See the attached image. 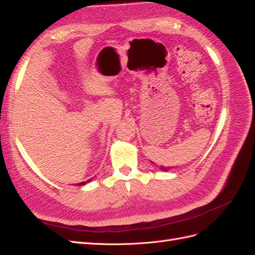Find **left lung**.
I'll list each match as a JSON object with an SVG mask.
<instances>
[{"label":"left lung","mask_w":255,"mask_h":255,"mask_svg":"<svg viewBox=\"0 0 255 255\" xmlns=\"http://www.w3.org/2000/svg\"><path fill=\"white\" fill-rule=\"evenodd\" d=\"M160 169H161V170H164V171H168L169 169H170V167H164V166H160Z\"/></svg>","instance_id":"8db88e82"}]
</instances>
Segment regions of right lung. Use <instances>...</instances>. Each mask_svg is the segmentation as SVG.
Segmentation results:
<instances>
[{
	"instance_id": "right-lung-1",
	"label": "right lung",
	"mask_w": 255,
	"mask_h": 255,
	"mask_svg": "<svg viewBox=\"0 0 255 255\" xmlns=\"http://www.w3.org/2000/svg\"><path fill=\"white\" fill-rule=\"evenodd\" d=\"M90 180H88V181H86V182H81V183H78L77 185H84V184H86V183H88Z\"/></svg>"
}]
</instances>
